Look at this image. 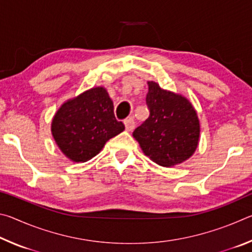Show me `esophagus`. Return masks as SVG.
<instances>
[{
  "mask_svg": "<svg viewBox=\"0 0 252 252\" xmlns=\"http://www.w3.org/2000/svg\"><path fill=\"white\" fill-rule=\"evenodd\" d=\"M125 126H126V129L127 131H132L134 129L135 126V122H134V119L133 118H127L125 120Z\"/></svg>",
  "mask_w": 252,
  "mask_h": 252,
  "instance_id": "obj_1",
  "label": "esophagus"
}]
</instances>
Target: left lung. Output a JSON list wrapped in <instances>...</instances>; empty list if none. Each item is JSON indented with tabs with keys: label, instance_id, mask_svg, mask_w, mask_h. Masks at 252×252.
Masks as SVG:
<instances>
[{
	"label": "left lung",
	"instance_id": "8db88e82",
	"mask_svg": "<svg viewBox=\"0 0 252 252\" xmlns=\"http://www.w3.org/2000/svg\"><path fill=\"white\" fill-rule=\"evenodd\" d=\"M146 97L150 116L133 131L144 155L162 167L181 163L193 155L200 125L192 104L186 97L149 82Z\"/></svg>",
	"mask_w": 252,
	"mask_h": 252
}]
</instances>
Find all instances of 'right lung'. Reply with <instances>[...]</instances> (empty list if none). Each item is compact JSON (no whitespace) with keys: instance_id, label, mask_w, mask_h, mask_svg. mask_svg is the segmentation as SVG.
Masks as SVG:
<instances>
[{"instance_id":"1","label":"right lung","mask_w":252,"mask_h":252,"mask_svg":"<svg viewBox=\"0 0 252 252\" xmlns=\"http://www.w3.org/2000/svg\"><path fill=\"white\" fill-rule=\"evenodd\" d=\"M53 138L74 162L96 156L105 142L125 130L114 117L113 102L103 88H93L62 104L52 121Z\"/></svg>"}]
</instances>
